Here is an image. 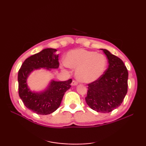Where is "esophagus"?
<instances>
[{
	"mask_svg": "<svg viewBox=\"0 0 146 146\" xmlns=\"http://www.w3.org/2000/svg\"><path fill=\"white\" fill-rule=\"evenodd\" d=\"M78 85V82H77L76 81H75V80H73L72 82H71V85L72 86H76Z\"/></svg>",
	"mask_w": 146,
	"mask_h": 146,
	"instance_id": "esophagus-1",
	"label": "esophagus"
}]
</instances>
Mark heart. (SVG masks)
<instances>
[{"label": "heart", "instance_id": "b5f03b06", "mask_svg": "<svg viewBox=\"0 0 146 146\" xmlns=\"http://www.w3.org/2000/svg\"><path fill=\"white\" fill-rule=\"evenodd\" d=\"M64 63L76 69L75 76L80 82L92 83L103 75L107 66L105 56L94 51L78 49L68 52Z\"/></svg>", "mask_w": 146, "mask_h": 146}]
</instances>
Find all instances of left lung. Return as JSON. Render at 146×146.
<instances>
[{"instance_id": "8db88e82", "label": "left lung", "mask_w": 146, "mask_h": 146, "mask_svg": "<svg viewBox=\"0 0 146 146\" xmlns=\"http://www.w3.org/2000/svg\"><path fill=\"white\" fill-rule=\"evenodd\" d=\"M108 66L100 78L88 85L86 104L97 112L108 113L119 107L127 92L128 71L123 62L107 49Z\"/></svg>"}]
</instances>
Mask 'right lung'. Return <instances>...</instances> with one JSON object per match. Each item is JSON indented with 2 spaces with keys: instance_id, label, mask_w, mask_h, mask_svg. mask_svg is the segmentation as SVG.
Wrapping results in <instances>:
<instances>
[{
  "instance_id": "add662e5",
  "label": "right lung",
  "mask_w": 146,
  "mask_h": 146,
  "mask_svg": "<svg viewBox=\"0 0 146 146\" xmlns=\"http://www.w3.org/2000/svg\"><path fill=\"white\" fill-rule=\"evenodd\" d=\"M56 49L46 48L27 58L18 72L19 95L24 105L34 112L48 115L60 107L64 93L71 87L72 80L64 82L51 80L45 90L40 92L31 91L27 84V77L35 70L43 68L48 70L59 67L58 54Z\"/></svg>"
}]
</instances>
